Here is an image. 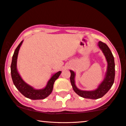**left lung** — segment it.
<instances>
[{
    "label": "left lung",
    "instance_id": "left-lung-1",
    "mask_svg": "<svg viewBox=\"0 0 126 126\" xmlns=\"http://www.w3.org/2000/svg\"><path fill=\"white\" fill-rule=\"evenodd\" d=\"M99 49L102 51L107 62V69L105 77L103 81L97 86V88L94 90H81L76 86L75 83L76 73L74 71L71 72L70 81L74 91L81 97L90 99H97L102 97L107 93L114 83L115 77V63L114 57L110 50L107 44L101 41L98 43Z\"/></svg>",
    "mask_w": 126,
    "mask_h": 126
}]
</instances>
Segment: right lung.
<instances>
[{"instance_id": "right-lung-1", "label": "right lung", "mask_w": 126, "mask_h": 126, "mask_svg": "<svg viewBox=\"0 0 126 126\" xmlns=\"http://www.w3.org/2000/svg\"><path fill=\"white\" fill-rule=\"evenodd\" d=\"M23 40L22 41L16 49L12 60L11 66V76L14 85L22 94L26 97L27 98L32 100L44 99L48 96L53 91V85L55 81L61 75V71H59L51 76L50 79L47 82V84L44 88L41 89H36L27 83L22 79L18 73L17 68V58L20 47L22 44Z\"/></svg>"}]
</instances>
